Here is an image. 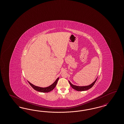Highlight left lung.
<instances>
[{"label":"left lung","instance_id":"left-lung-1","mask_svg":"<svg viewBox=\"0 0 124 124\" xmlns=\"http://www.w3.org/2000/svg\"><path fill=\"white\" fill-rule=\"evenodd\" d=\"M97 78H98V77H97ZM97 78L95 79V80L92 83L91 85H87V86H77V85H72L70 82V81H69V84H70V85H71V86L72 88L76 90V91H86V90H89V89L91 88L93 86V85H94L97 79Z\"/></svg>","mask_w":124,"mask_h":124}]
</instances>
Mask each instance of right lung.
<instances>
[{"instance_id":"right-lung-1","label":"right lung","mask_w":124,"mask_h":124,"mask_svg":"<svg viewBox=\"0 0 124 124\" xmlns=\"http://www.w3.org/2000/svg\"><path fill=\"white\" fill-rule=\"evenodd\" d=\"M59 79V78H57V79L55 80V81L53 83V84H52L51 85H50L49 86H48L47 87H40L37 86L33 85V84H32L29 81H28V82L29 83L30 85H31V86L34 90H35L36 91H37L41 92V93H48V92H50V91H52L53 89L55 87Z\"/></svg>"}]
</instances>
